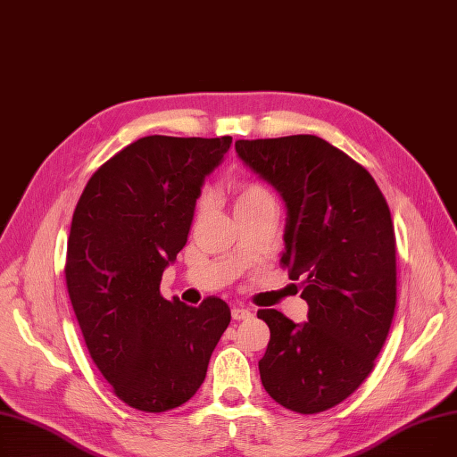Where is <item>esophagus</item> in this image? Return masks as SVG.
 <instances>
[{"instance_id": "obj_1", "label": "esophagus", "mask_w": 457, "mask_h": 457, "mask_svg": "<svg viewBox=\"0 0 457 457\" xmlns=\"http://www.w3.org/2000/svg\"><path fill=\"white\" fill-rule=\"evenodd\" d=\"M231 317L235 321H243V320H250L252 317V312L248 308H243V306H233L231 308Z\"/></svg>"}]
</instances>
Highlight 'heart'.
I'll return each instance as SVG.
<instances>
[{"instance_id":"b5f03b06","label":"heart","mask_w":457,"mask_h":457,"mask_svg":"<svg viewBox=\"0 0 457 457\" xmlns=\"http://www.w3.org/2000/svg\"><path fill=\"white\" fill-rule=\"evenodd\" d=\"M233 200H235V212L274 204L269 188L260 181H250V179L235 183ZM204 207H205V202H204Z\"/></svg>"}]
</instances>
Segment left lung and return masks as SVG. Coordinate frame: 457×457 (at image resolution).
<instances>
[{
    "mask_svg": "<svg viewBox=\"0 0 457 457\" xmlns=\"http://www.w3.org/2000/svg\"><path fill=\"white\" fill-rule=\"evenodd\" d=\"M241 161L286 204L280 263L301 293L308 321L260 310L270 328L260 375L282 407L315 414L342 403L373 370L395 308V237L373 177L312 134L239 140Z\"/></svg>",
    "mask_w": 457,
    "mask_h": 457,
    "instance_id": "8db88e82",
    "label": "left lung"
}]
</instances>
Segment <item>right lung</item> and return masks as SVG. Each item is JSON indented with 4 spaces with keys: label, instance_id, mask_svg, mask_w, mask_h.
<instances>
[{
    "label": "right lung",
    "instance_id": "1",
    "mask_svg": "<svg viewBox=\"0 0 457 457\" xmlns=\"http://www.w3.org/2000/svg\"><path fill=\"white\" fill-rule=\"evenodd\" d=\"M229 145L231 136L140 137L93 173L74 209L65 265L72 310L93 362L137 411L187 403L231 321L218 296L194 308L161 295L205 177Z\"/></svg>",
    "mask_w": 457,
    "mask_h": 457
}]
</instances>
